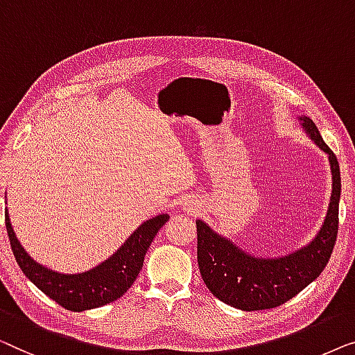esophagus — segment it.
Here are the masks:
<instances>
[{"mask_svg":"<svg viewBox=\"0 0 355 355\" xmlns=\"http://www.w3.org/2000/svg\"><path fill=\"white\" fill-rule=\"evenodd\" d=\"M188 211H191V212H193V211H196V206H189V207H188Z\"/></svg>","mask_w":355,"mask_h":355,"instance_id":"esophagus-1","label":"esophagus"}]
</instances>
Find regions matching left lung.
<instances>
[{"instance_id":"obj_1","label":"left lung","mask_w":355,"mask_h":355,"mask_svg":"<svg viewBox=\"0 0 355 355\" xmlns=\"http://www.w3.org/2000/svg\"><path fill=\"white\" fill-rule=\"evenodd\" d=\"M297 121L309 138L328 154L333 180L327 217L311 243L282 257H256L214 232L206 222L196 220L198 266L204 283L222 302L246 312L278 307L301 293L323 272L336 243L341 198L338 159L312 119L299 116Z\"/></svg>"}]
</instances>
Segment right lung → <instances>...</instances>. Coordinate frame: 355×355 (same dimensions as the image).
Returning <instances> with one entry per match:
<instances>
[{
	"label": "right lung",
	"instance_id": "add662e5",
	"mask_svg": "<svg viewBox=\"0 0 355 355\" xmlns=\"http://www.w3.org/2000/svg\"><path fill=\"white\" fill-rule=\"evenodd\" d=\"M168 220L167 214L143 222L111 257L80 273H59L28 256L14 233L6 211V230L14 257L35 286L72 312H83L116 301L132 286L141 270L144 256L154 236Z\"/></svg>",
	"mask_w": 355,
	"mask_h": 355
}]
</instances>
